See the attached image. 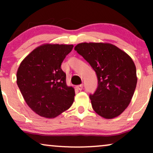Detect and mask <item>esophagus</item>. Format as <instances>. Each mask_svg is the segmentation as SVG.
Instances as JSON below:
<instances>
[{"instance_id": "1", "label": "esophagus", "mask_w": 153, "mask_h": 153, "mask_svg": "<svg viewBox=\"0 0 153 153\" xmlns=\"http://www.w3.org/2000/svg\"><path fill=\"white\" fill-rule=\"evenodd\" d=\"M75 88H76L78 89V90L81 91V90H82V88H83V85H82V84H81V85H76V86H75Z\"/></svg>"}]
</instances>
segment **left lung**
<instances>
[{
  "label": "left lung",
  "mask_w": 153,
  "mask_h": 153,
  "mask_svg": "<svg viewBox=\"0 0 153 153\" xmlns=\"http://www.w3.org/2000/svg\"><path fill=\"white\" fill-rule=\"evenodd\" d=\"M75 50L97 75V89L90 95L94 110L105 119L118 117L129 106L136 88L137 78L132 59L109 43H80Z\"/></svg>",
  "instance_id": "8db88e82"
}]
</instances>
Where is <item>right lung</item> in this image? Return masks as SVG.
Segmentation results:
<instances>
[{
  "mask_svg": "<svg viewBox=\"0 0 153 153\" xmlns=\"http://www.w3.org/2000/svg\"><path fill=\"white\" fill-rule=\"evenodd\" d=\"M73 45L45 44L34 49L21 62L17 85L27 105L38 115L54 118L71 106L75 90L66 84L61 64Z\"/></svg>",
  "mask_w": 153,
  "mask_h": 153,
  "instance_id": "right-lung-1",
  "label": "right lung"
}]
</instances>
